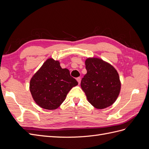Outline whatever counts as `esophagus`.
Listing matches in <instances>:
<instances>
[{
    "mask_svg": "<svg viewBox=\"0 0 149 149\" xmlns=\"http://www.w3.org/2000/svg\"><path fill=\"white\" fill-rule=\"evenodd\" d=\"M76 80H77V81L78 82V83L80 84V83H81V78L80 77L77 78H76Z\"/></svg>",
    "mask_w": 149,
    "mask_h": 149,
    "instance_id": "obj_1",
    "label": "esophagus"
}]
</instances>
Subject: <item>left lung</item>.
I'll return each instance as SVG.
<instances>
[{
	"instance_id": "8db88e82",
	"label": "left lung",
	"mask_w": 149,
	"mask_h": 149,
	"mask_svg": "<svg viewBox=\"0 0 149 149\" xmlns=\"http://www.w3.org/2000/svg\"><path fill=\"white\" fill-rule=\"evenodd\" d=\"M87 73L81 87L89 102L96 109L111 106L118 99L121 83L118 71L109 63L99 58H88L85 61Z\"/></svg>"
}]
</instances>
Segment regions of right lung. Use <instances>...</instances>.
<instances>
[{
  "label": "right lung",
  "mask_w": 149,
  "mask_h": 149,
  "mask_svg": "<svg viewBox=\"0 0 149 149\" xmlns=\"http://www.w3.org/2000/svg\"><path fill=\"white\" fill-rule=\"evenodd\" d=\"M78 84L68 70L62 68L59 61L50 58L31 78L29 88L37 105L45 109L54 110L63 102L71 88Z\"/></svg>",
  "instance_id": "1"
}]
</instances>
